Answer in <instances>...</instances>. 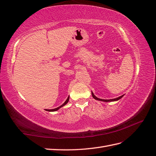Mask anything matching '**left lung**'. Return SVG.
<instances>
[{"label":"left lung","instance_id":"left-lung-1","mask_svg":"<svg viewBox=\"0 0 156 156\" xmlns=\"http://www.w3.org/2000/svg\"><path fill=\"white\" fill-rule=\"evenodd\" d=\"M92 96H93V98H94V99H96V100L102 101H104V102H109V101H118V100H119V99H120L122 98V97L124 95H122V96H120V97H117V98H115V99H101L97 98V97H95V96L94 95V94H93V92H92Z\"/></svg>","mask_w":156,"mask_h":156}]
</instances>
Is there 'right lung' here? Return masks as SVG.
Returning a JSON list of instances; mask_svg holds the SVG:
<instances>
[{
  "label": "right lung",
  "instance_id": "add662e5",
  "mask_svg": "<svg viewBox=\"0 0 156 156\" xmlns=\"http://www.w3.org/2000/svg\"><path fill=\"white\" fill-rule=\"evenodd\" d=\"M69 97H68V99H66V101L65 102H64V103H63V104H62V105H61V106L58 107V108H55V109H47V111H48V112H55V111H57V110H58V109H59V108H62V107L64 106L65 105H66L67 103H68V101H69Z\"/></svg>",
  "mask_w": 156,
  "mask_h": 156
}]
</instances>
